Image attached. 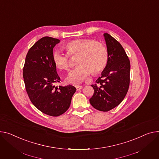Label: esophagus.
<instances>
[{
	"label": "esophagus",
	"instance_id": "34e87169",
	"mask_svg": "<svg viewBox=\"0 0 159 159\" xmlns=\"http://www.w3.org/2000/svg\"><path fill=\"white\" fill-rule=\"evenodd\" d=\"M75 88H76V89H77V91H79V90H80V89H82V86H75Z\"/></svg>",
	"mask_w": 159,
	"mask_h": 159
}]
</instances>
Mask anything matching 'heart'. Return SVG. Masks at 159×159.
I'll return each mask as SVG.
<instances>
[{"mask_svg":"<svg viewBox=\"0 0 159 159\" xmlns=\"http://www.w3.org/2000/svg\"><path fill=\"white\" fill-rule=\"evenodd\" d=\"M65 48L67 54L76 57V68L70 72L66 79L68 84H78L85 80L93 72H101L107 65L108 52L106 47L99 41L89 39H77L69 42ZM52 61L55 66L61 70H68L70 68L69 57L59 50L52 54Z\"/></svg>","mask_w":159,"mask_h":159,"instance_id":"b5f03b06","label":"heart"}]
</instances>
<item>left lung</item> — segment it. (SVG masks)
Wrapping results in <instances>:
<instances>
[{
	"label": "left lung",
	"mask_w": 159,
	"mask_h": 159,
	"mask_svg": "<svg viewBox=\"0 0 159 159\" xmlns=\"http://www.w3.org/2000/svg\"><path fill=\"white\" fill-rule=\"evenodd\" d=\"M106 43L108 60L97 80L91 85L94 94L89 99L92 106L98 111L107 112L123 101L129 90L130 63L119 42L107 33L103 34Z\"/></svg>",
	"instance_id": "8db88e82"
}]
</instances>
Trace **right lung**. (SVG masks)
<instances>
[{"label":"right lung","instance_id":"1","mask_svg":"<svg viewBox=\"0 0 159 159\" xmlns=\"http://www.w3.org/2000/svg\"><path fill=\"white\" fill-rule=\"evenodd\" d=\"M60 40L51 37L39 39L28 51L23 77L28 96L34 106L51 116H59L70 107L76 88L71 85L56 87L60 77L52 61L53 49Z\"/></svg>","mask_w":159,"mask_h":159}]
</instances>
